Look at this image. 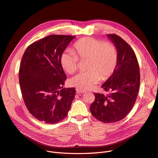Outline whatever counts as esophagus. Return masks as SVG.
I'll list each match as a JSON object with an SVG mask.
<instances>
[{
	"label": "esophagus",
	"mask_w": 158,
	"mask_h": 158,
	"mask_svg": "<svg viewBox=\"0 0 158 158\" xmlns=\"http://www.w3.org/2000/svg\"><path fill=\"white\" fill-rule=\"evenodd\" d=\"M76 92L77 94H81V93H85V90H81V89H79V88H77L76 89Z\"/></svg>",
	"instance_id": "esophagus-1"
}]
</instances>
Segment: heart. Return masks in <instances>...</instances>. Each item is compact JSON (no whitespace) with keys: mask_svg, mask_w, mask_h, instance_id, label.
Wrapping results in <instances>:
<instances>
[{"mask_svg":"<svg viewBox=\"0 0 158 158\" xmlns=\"http://www.w3.org/2000/svg\"><path fill=\"white\" fill-rule=\"evenodd\" d=\"M75 52L64 51L60 57V64L68 73L77 70L79 58L87 60L86 72L79 73L69 80L71 86L81 90L92 88L101 80H106L114 72L118 64V54L114 44L92 37H86L73 45Z\"/></svg>","mask_w":158,"mask_h":158,"instance_id":"heart-1","label":"heart"}]
</instances>
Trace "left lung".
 <instances>
[{
  "mask_svg": "<svg viewBox=\"0 0 158 158\" xmlns=\"http://www.w3.org/2000/svg\"><path fill=\"white\" fill-rule=\"evenodd\" d=\"M107 37L117 49L118 64L101 86L110 94L94 93L90 112L97 119L110 123L121 121L131 111L138 94L140 73L138 59L130 45L115 34H108Z\"/></svg>",
  "mask_w": 158,
  "mask_h": 158,
  "instance_id": "8db88e82",
  "label": "left lung"
}]
</instances>
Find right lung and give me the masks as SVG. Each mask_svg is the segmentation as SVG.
Masks as SVG:
<instances>
[{
    "instance_id": "right-lung-1",
    "label": "right lung",
    "mask_w": 158,
    "mask_h": 158,
    "mask_svg": "<svg viewBox=\"0 0 158 158\" xmlns=\"http://www.w3.org/2000/svg\"><path fill=\"white\" fill-rule=\"evenodd\" d=\"M75 37L51 35L27 48L19 68V84L25 105L37 119L54 124L66 117L75 95L63 88L66 75L60 64L63 52Z\"/></svg>"
}]
</instances>
